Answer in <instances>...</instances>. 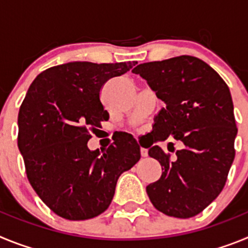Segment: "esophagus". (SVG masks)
I'll list each match as a JSON object with an SVG mask.
<instances>
[{
  "label": "esophagus",
  "mask_w": 248,
  "mask_h": 248,
  "mask_svg": "<svg viewBox=\"0 0 248 248\" xmlns=\"http://www.w3.org/2000/svg\"><path fill=\"white\" fill-rule=\"evenodd\" d=\"M140 155H141L143 157H146L148 156V150L144 148H140Z\"/></svg>",
  "instance_id": "esophagus-1"
}]
</instances>
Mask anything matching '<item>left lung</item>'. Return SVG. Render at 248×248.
<instances>
[{
	"label": "left lung",
	"instance_id": "1",
	"mask_svg": "<svg viewBox=\"0 0 248 248\" xmlns=\"http://www.w3.org/2000/svg\"><path fill=\"white\" fill-rule=\"evenodd\" d=\"M133 73L143 77L166 104L150 133L149 156L159 161L163 174L146 186L149 199L168 216H196L222 191L235 159L237 126L229 87L207 63L192 56L143 63ZM169 136L184 143L174 162L152 145ZM168 149L174 151V144Z\"/></svg>",
	"mask_w": 248,
	"mask_h": 248
}]
</instances>
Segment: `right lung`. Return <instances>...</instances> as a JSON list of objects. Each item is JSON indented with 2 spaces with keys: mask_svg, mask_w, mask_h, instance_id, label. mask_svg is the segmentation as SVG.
Returning <instances> with one entry per match:
<instances>
[{
  "mask_svg": "<svg viewBox=\"0 0 248 248\" xmlns=\"http://www.w3.org/2000/svg\"><path fill=\"white\" fill-rule=\"evenodd\" d=\"M133 65L69 62L43 71L28 88L18 113V149L30 184L61 217L88 220L104 212L120 175L140 160L130 134L103 151L87 145L91 131L109 119L100 89Z\"/></svg>",
  "mask_w": 248,
  "mask_h": 248,
  "instance_id": "1",
  "label": "right lung"
}]
</instances>
